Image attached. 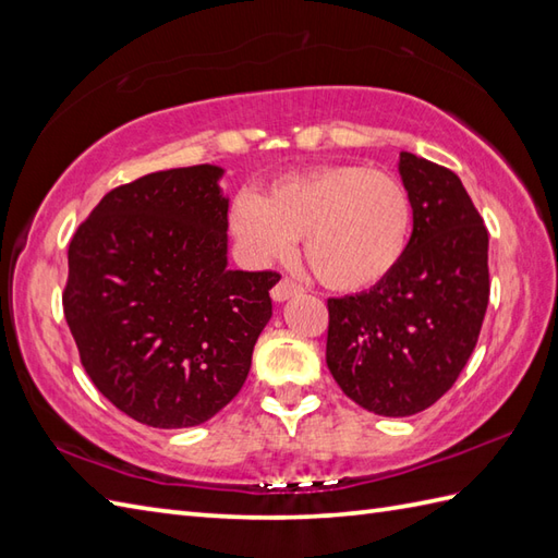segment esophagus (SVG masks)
<instances>
[{"instance_id": "esophagus-1", "label": "esophagus", "mask_w": 558, "mask_h": 558, "mask_svg": "<svg viewBox=\"0 0 558 558\" xmlns=\"http://www.w3.org/2000/svg\"><path fill=\"white\" fill-rule=\"evenodd\" d=\"M300 292H302V288L298 286V282L290 280V278H280L276 282V288L270 290V298H272V302H286V300L294 298V294H300Z\"/></svg>"}]
</instances>
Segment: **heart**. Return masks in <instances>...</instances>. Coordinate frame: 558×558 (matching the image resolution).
Segmentation results:
<instances>
[{
  "label": "heart",
  "mask_w": 558,
  "mask_h": 558,
  "mask_svg": "<svg viewBox=\"0 0 558 558\" xmlns=\"http://www.w3.org/2000/svg\"><path fill=\"white\" fill-rule=\"evenodd\" d=\"M230 230L256 266L286 260L304 240L316 280L336 292L381 282L405 254L412 201L398 177L364 165H316L272 182L264 196L242 192Z\"/></svg>",
  "instance_id": "heart-1"
}]
</instances>
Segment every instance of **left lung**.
<instances>
[{"instance_id": "8db88e82", "label": "left lung", "mask_w": 558, "mask_h": 558, "mask_svg": "<svg viewBox=\"0 0 558 558\" xmlns=\"http://www.w3.org/2000/svg\"><path fill=\"white\" fill-rule=\"evenodd\" d=\"M412 234L372 290L328 300L326 364L350 400L410 417L456 384L489 304V234L465 186L441 165L400 153Z\"/></svg>"}]
</instances>
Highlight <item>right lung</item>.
I'll return each instance as SVG.
<instances>
[{
    "label": "right lung",
    "mask_w": 558,
    "mask_h": 558,
    "mask_svg": "<svg viewBox=\"0 0 558 558\" xmlns=\"http://www.w3.org/2000/svg\"><path fill=\"white\" fill-rule=\"evenodd\" d=\"M218 165L162 170L105 194L69 244L64 316L117 410L184 429L240 393L272 314V270L228 268Z\"/></svg>",
    "instance_id": "obj_1"
}]
</instances>
